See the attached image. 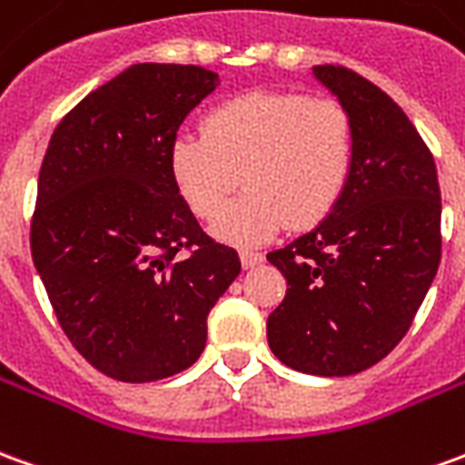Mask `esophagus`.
I'll return each instance as SVG.
<instances>
[{
  "instance_id": "34e87169",
  "label": "esophagus",
  "mask_w": 465,
  "mask_h": 465,
  "mask_svg": "<svg viewBox=\"0 0 465 465\" xmlns=\"http://www.w3.org/2000/svg\"><path fill=\"white\" fill-rule=\"evenodd\" d=\"M239 259H242L243 269H254V266H259L262 262H264V256L259 254V252H242Z\"/></svg>"
}]
</instances>
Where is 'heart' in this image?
I'll return each mask as SVG.
<instances>
[{
  "label": "heart",
  "mask_w": 465,
  "mask_h": 465,
  "mask_svg": "<svg viewBox=\"0 0 465 465\" xmlns=\"http://www.w3.org/2000/svg\"><path fill=\"white\" fill-rule=\"evenodd\" d=\"M355 163V125L337 100L252 90L211 108L203 133H178L168 165L199 219L216 216L238 185L247 193L211 232L233 246L269 242L284 226L322 222L345 193Z\"/></svg>",
  "instance_id": "b5f03b06"
}]
</instances>
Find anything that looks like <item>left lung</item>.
<instances>
[{
	"label": "left lung",
	"instance_id": "8db88e82",
	"mask_svg": "<svg viewBox=\"0 0 465 465\" xmlns=\"http://www.w3.org/2000/svg\"><path fill=\"white\" fill-rule=\"evenodd\" d=\"M312 77L355 125L342 199L310 233L269 252L287 294L266 320L272 352L292 370L345 378L401 342L440 264L436 161L401 105L347 67Z\"/></svg>",
	"mask_w": 465,
	"mask_h": 465
}]
</instances>
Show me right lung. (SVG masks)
<instances>
[{
    "label": "right lung",
    "mask_w": 465,
    "mask_h": 465,
    "mask_svg": "<svg viewBox=\"0 0 465 465\" xmlns=\"http://www.w3.org/2000/svg\"><path fill=\"white\" fill-rule=\"evenodd\" d=\"M219 83L199 64H131L52 133L32 259L74 350L113 380L191 368L211 307L242 272L239 254L203 233L168 165L181 123Z\"/></svg>",
    "instance_id": "right-lung-1"
}]
</instances>
